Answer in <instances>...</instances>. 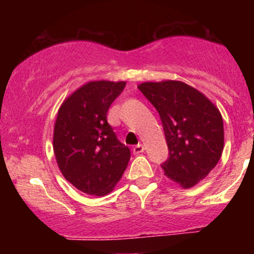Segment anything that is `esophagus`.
Returning <instances> with one entry per match:
<instances>
[{
    "label": "esophagus",
    "instance_id": "esophagus-1",
    "mask_svg": "<svg viewBox=\"0 0 254 254\" xmlns=\"http://www.w3.org/2000/svg\"><path fill=\"white\" fill-rule=\"evenodd\" d=\"M132 151H133V154H136V155H138V154L143 153V151H144V147H143V144L138 143L137 145H135V147H133Z\"/></svg>",
    "mask_w": 254,
    "mask_h": 254
}]
</instances>
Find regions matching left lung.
Wrapping results in <instances>:
<instances>
[{"mask_svg":"<svg viewBox=\"0 0 254 254\" xmlns=\"http://www.w3.org/2000/svg\"><path fill=\"white\" fill-rule=\"evenodd\" d=\"M138 89L161 118L170 156L165 176L190 189L210 173L224 145L220 111L203 93L182 81L143 82Z\"/></svg>","mask_w":254,"mask_h":254,"instance_id":"8db88e82","label":"left lung"}]
</instances>
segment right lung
<instances>
[{"instance_id": "obj_1", "label": "right lung", "mask_w": 254, "mask_h": 254, "mask_svg": "<svg viewBox=\"0 0 254 254\" xmlns=\"http://www.w3.org/2000/svg\"><path fill=\"white\" fill-rule=\"evenodd\" d=\"M124 81H89L71 93L58 110L54 153L63 177L77 190L105 196L127 170L130 149L107 123V111L123 92Z\"/></svg>"}]
</instances>
